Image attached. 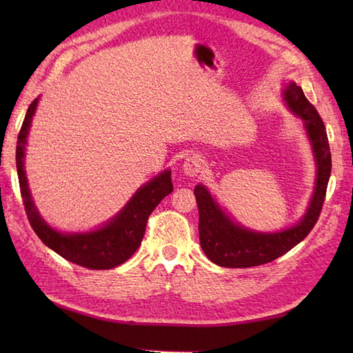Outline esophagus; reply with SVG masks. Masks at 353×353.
Returning a JSON list of instances; mask_svg holds the SVG:
<instances>
[{"label":"esophagus","instance_id":"esophagus-1","mask_svg":"<svg viewBox=\"0 0 353 353\" xmlns=\"http://www.w3.org/2000/svg\"><path fill=\"white\" fill-rule=\"evenodd\" d=\"M201 170H203V162H201L200 156L197 154H192V156H188L183 162V172L186 176L190 177H196L199 176Z\"/></svg>","mask_w":353,"mask_h":353}]
</instances>
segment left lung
Instances as JSON below:
<instances>
[{
  "label": "left lung",
  "mask_w": 353,
  "mask_h": 353,
  "mask_svg": "<svg viewBox=\"0 0 353 353\" xmlns=\"http://www.w3.org/2000/svg\"><path fill=\"white\" fill-rule=\"evenodd\" d=\"M283 100L297 117L303 119L306 134L311 141L317 163L316 190L303 219L281 232L262 234L232 221L206 186L194 188L199 206L200 245L214 264L228 268H247L262 265L277 259L306 238L320 216L325 203L326 188L331 176V152L323 119L317 109L306 99L302 88L291 81L283 89Z\"/></svg>",
  "instance_id": "8db88e82"
}]
</instances>
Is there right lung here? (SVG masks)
Masks as SVG:
<instances>
[{
	"instance_id": "add662e5",
	"label": "right lung",
	"mask_w": 353,
	"mask_h": 353,
	"mask_svg": "<svg viewBox=\"0 0 353 353\" xmlns=\"http://www.w3.org/2000/svg\"><path fill=\"white\" fill-rule=\"evenodd\" d=\"M37 101H39L37 99L33 100L27 109L17 145V170L21 197L24 201L28 221L45 245L72 264L91 270H109L118 267L137 252L142 238H144L150 214L161 203V200L172 191L171 171L165 170L159 176L141 186L129 200V203L103 228L86 232V234H62V232L54 230L37 212L28 190L24 170L27 137Z\"/></svg>"
}]
</instances>
